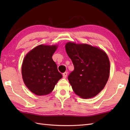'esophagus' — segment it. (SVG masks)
Listing matches in <instances>:
<instances>
[{"mask_svg":"<svg viewBox=\"0 0 130 130\" xmlns=\"http://www.w3.org/2000/svg\"><path fill=\"white\" fill-rule=\"evenodd\" d=\"M67 75H68V73L67 72H65L64 73H63V78H64V79H65L66 78H67Z\"/></svg>","mask_w":130,"mask_h":130,"instance_id":"esophagus-1","label":"esophagus"}]
</instances>
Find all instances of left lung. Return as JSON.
Returning a JSON list of instances; mask_svg holds the SVG:
<instances>
[{
	"mask_svg": "<svg viewBox=\"0 0 130 130\" xmlns=\"http://www.w3.org/2000/svg\"><path fill=\"white\" fill-rule=\"evenodd\" d=\"M65 50L74 67L68 80L80 98H93L103 90L108 80L110 62L106 52L87 43L68 42Z\"/></svg>",
	"mask_w": 130,
	"mask_h": 130,
	"instance_id": "left-lung-1",
	"label": "left lung"
}]
</instances>
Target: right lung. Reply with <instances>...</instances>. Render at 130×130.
I'll use <instances>...</instances> for the list:
<instances>
[{
    "instance_id": "right-lung-1",
    "label": "right lung",
    "mask_w": 130,
    "mask_h": 130,
    "mask_svg": "<svg viewBox=\"0 0 130 130\" xmlns=\"http://www.w3.org/2000/svg\"><path fill=\"white\" fill-rule=\"evenodd\" d=\"M57 47L58 45H40L24 57L22 65L23 80L27 88L36 95L48 94L62 78L52 58Z\"/></svg>"
}]
</instances>
